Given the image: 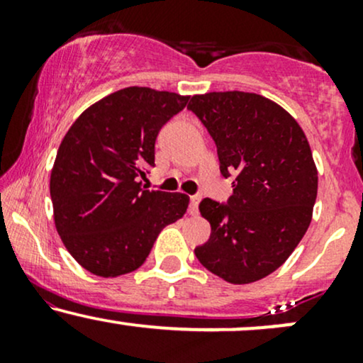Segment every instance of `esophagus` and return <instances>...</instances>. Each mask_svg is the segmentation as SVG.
<instances>
[{
	"label": "esophagus",
	"mask_w": 363,
	"mask_h": 363,
	"mask_svg": "<svg viewBox=\"0 0 363 363\" xmlns=\"http://www.w3.org/2000/svg\"><path fill=\"white\" fill-rule=\"evenodd\" d=\"M199 199H201V196H191V205H189V213L191 215H198V205H199Z\"/></svg>",
	"instance_id": "esophagus-1"
}]
</instances>
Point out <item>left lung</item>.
<instances>
[{
	"instance_id": "1",
	"label": "left lung",
	"mask_w": 363,
	"mask_h": 363,
	"mask_svg": "<svg viewBox=\"0 0 363 363\" xmlns=\"http://www.w3.org/2000/svg\"><path fill=\"white\" fill-rule=\"evenodd\" d=\"M187 107L215 140L222 176H235L228 206L199 203L211 235L196 257L234 285L261 280L289 259L311 225L318 167L306 133L280 104L251 91L193 95Z\"/></svg>"
}]
</instances>
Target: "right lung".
<instances>
[{
	"label": "right lung",
	"instance_id": "obj_1",
	"mask_svg": "<svg viewBox=\"0 0 363 363\" xmlns=\"http://www.w3.org/2000/svg\"><path fill=\"white\" fill-rule=\"evenodd\" d=\"M189 97L148 86L121 89L78 116L51 170L54 225L86 272L121 277L147 261L162 228L182 218L189 196L148 191L160 128Z\"/></svg>",
	"mask_w": 363,
	"mask_h": 363
}]
</instances>
